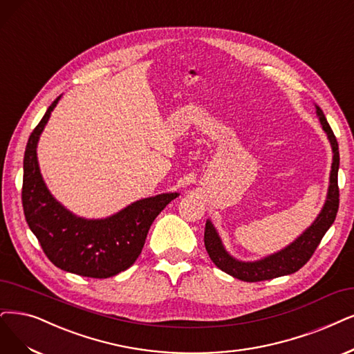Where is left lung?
I'll use <instances>...</instances> for the list:
<instances>
[{
    "label": "left lung",
    "mask_w": 354,
    "mask_h": 354,
    "mask_svg": "<svg viewBox=\"0 0 354 354\" xmlns=\"http://www.w3.org/2000/svg\"><path fill=\"white\" fill-rule=\"evenodd\" d=\"M317 116L321 122L322 129L325 131L326 137L330 140L333 149V165L330 174V185L326 192V200L318 217L313 220V223L296 238L290 245H287L279 252H274L268 257L261 258L258 261H241L232 257L221 242V238L212 223V220L205 221L204 230V245L205 250L210 255L213 263L221 270L227 272L229 276L239 279L242 281H263L271 280L281 276H289L302 268L312 254L315 252L324 234L326 233L334 223L337 212H338V166H339V153L338 142L333 133V129L326 121L324 112L319 106H317Z\"/></svg>",
    "instance_id": "8db88e82"
}]
</instances>
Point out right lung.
<instances>
[{
    "label": "right lung",
    "instance_id": "1",
    "mask_svg": "<svg viewBox=\"0 0 354 354\" xmlns=\"http://www.w3.org/2000/svg\"><path fill=\"white\" fill-rule=\"evenodd\" d=\"M59 99L52 102L26 146L21 189L24 217L52 264L83 277L108 279L136 263L154 218L179 194L142 198L104 218H84L67 210L48 189L36 153L39 137Z\"/></svg>",
    "mask_w": 354,
    "mask_h": 354
}]
</instances>
